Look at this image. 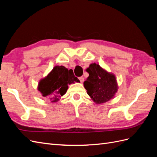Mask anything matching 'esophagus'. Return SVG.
<instances>
[{"label": "esophagus", "instance_id": "esophagus-1", "mask_svg": "<svg viewBox=\"0 0 157 157\" xmlns=\"http://www.w3.org/2000/svg\"><path fill=\"white\" fill-rule=\"evenodd\" d=\"M79 80H80V82H84V77H79Z\"/></svg>", "mask_w": 157, "mask_h": 157}]
</instances>
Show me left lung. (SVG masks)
<instances>
[{
  "label": "left lung",
  "mask_w": 157,
  "mask_h": 157,
  "mask_svg": "<svg viewBox=\"0 0 157 157\" xmlns=\"http://www.w3.org/2000/svg\"><path fill=\"white\" fill-rule=\"evenodd\" d=\"M86 71L89 77L84 82V86L94 102L101 104L115 97L118 87L115 75L96 63L90 64Z\"/></svg>",
  "instance_id": "8db88e82"
}]
</instances>
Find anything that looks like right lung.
Segmentation results:
<instances>
[{
	"label": "right lung",
	"mask_w": 157,
	"mask_h": 157,
	"mask_svg": "<svg viewBox=\"0 0 157 157\" xmlns=\"http://www.w3.org/2000/svg\"><path fill=\"white\" fill-rule=\"evenodd\" d=\"M78 82L79 80L75 77L72 69L68 70L64 66L56 65L46 77L40 80L38 90L42 96L55 103L67 92L68 84Z\"/></svg>",
	"instance_id": "add662e5"
}]
</instances>
